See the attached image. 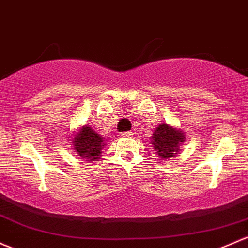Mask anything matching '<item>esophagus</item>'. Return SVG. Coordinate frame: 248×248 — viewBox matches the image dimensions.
<instances>
[{
	"label": "esophagus",
	"mask_w": 248,
	"mask_h": 248,
	"mask_svg": "<svg viewBox=\"0 0 248 248\" xmlns=\"http://www.w3.org/2000/svg\"><path fill=\"white\" fill-rule=\"evenodd\" d=\"M122 137H132L133 135V132L132 131H128V132H122L121 133Z\"/></svg>",
	"instance_id": "1"
}]
</instances>
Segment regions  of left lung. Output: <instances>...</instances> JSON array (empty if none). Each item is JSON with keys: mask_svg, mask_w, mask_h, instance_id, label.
<instances>
[{"mask_svg": "<svg viewBox=\"0 0 248 248\" xmlns=\"http://www.w3.org/2000/svg\"><path fill=\"white\" fill-rule=\"evenodd\" d=\"M152 144L158 155L161 158H171L178 152L179 145L184 142V134L172 128L168 124H163L152 135Z\"/></svg>", "mask_w": 248, "mask_h": 248, "instance_id": "1", "label": "left lung"}]
</instances>
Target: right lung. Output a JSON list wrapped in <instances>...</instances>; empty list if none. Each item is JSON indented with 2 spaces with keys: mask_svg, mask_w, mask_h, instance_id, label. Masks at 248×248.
<instances>
[{
  "mask_svg": "<svg viewBox=\"0 0 248 248\" xmlns=\"http://www.w3.org/2000/svg\"><path fill=\"white\" fill-rule=\"evenodd\" d=\"M75 151L78 157L90 159L91 161H96L102 153L104 146L103 137L93 132L90 127H83L82 131L74 140Z\"/></svg>",
  "mask_w": 248,
  "mask_h": 248,
  "instance_id": "obj_1",
  "label": "right lung"
}]
</instances>
